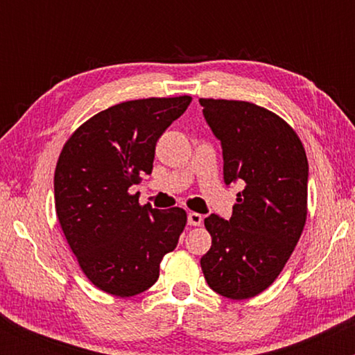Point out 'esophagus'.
I'll use <instances>...</instances> for the list:
<instances>
[{
  "instance_id": "1",
  "label": "esophagus",
  "mask_w": 355,
  "mask_h": 355,
  "mask_svg": "<svg viewBox=\"0 0 355 355\" xmlns=\"http://www.w3.org/2000/svg\"><path fill=\"white\" fill-rule=\"evenodd\" d=\"M187 220H189V225L198 227V225H202L203 217H202L200 214H197V211H190L189 217H187Z\"/></svg>"
}]
</instances>
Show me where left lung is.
I'll list each match as a JSON object with an SVG mask.
<instances>
[{"mask_svg": "<svg viewBox=\"0 0 355 355\" xmlns=\"http://www.w3.org/2000/svg\"><path fill=\"white\" fill-rule=\"evenodd\" d=\"M220 140L223 182L240 183L229 220L211 214V247L200 259L207 284L227 299L259 295L279 277L307 218L309 164L280 116L248 101L200 98Z\"/></svg>", "mask_w": 355, "mask_h": 355, "instance_id": "8db88e82", "label": "left lung"}]
</instances>
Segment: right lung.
<instances>
[{
    "label": "right lung",
    "instance_id": "obj_1",
    "mask_svg": "<svg viewBox=\"0 0 355 355\" xmlns=\"http://www.w3.org/2000/svg\"><path fill=\"white\" fill-rule=\"evenodd\" d=\"M190 96L145 98L96 113L61 150L55 207L85 275L107 294L132 297L158 280L160 262L185 229L187 214L141 207L130 189L153 170L155 146Z\"/></svg>",
    "mask_w": 355,
    "mask_h": 355
}]
</instances>
